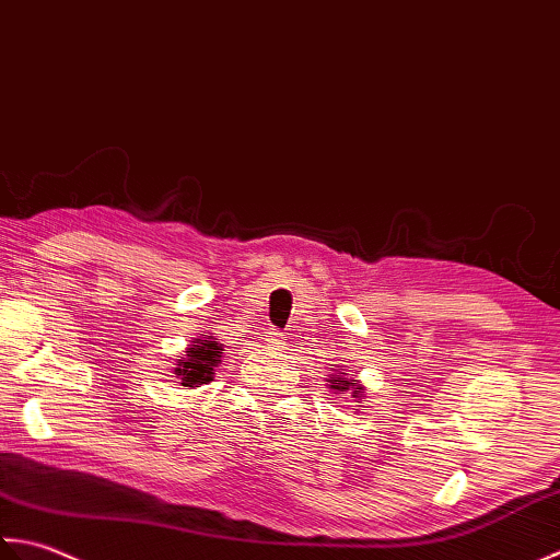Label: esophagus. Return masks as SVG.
<instances>
[{"mask_svg": "<svg viewBox=\"0 0 560 560\" xmlns=\"http://www.w3.org/2000/svg\"><path fill=\"white\" fill-rule=\"evenodd\" d=\"M266 340H268L272 348H282L284 346V334H282V330H278V328H270Z\"/></svg>", "mask_w": 560, "mask_h": 560, "instance_id": "34e87169", "label": "esophagus"}]
</instances>
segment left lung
I'll return each instance as SVG.
<instances>
[{
	"mask_svg": "<svg viewBox=\"0 0 560 560\" xmlns=\"http://www.w3.org/2000/svg\"><path fill=\"white\" fill-rule=\"evenodd\" d=\"M328 389H334V392H348L352 398H355V401L360 404V398H362V394H364V386L358 382V380H352V376H346V372H336V374H330V380H328Z\"/></svg>",
	"mask_w": 560,
	"mask_h": 560,
	"instance_id": "8db88e82",
	"label": "left lung"
}]
</instances>
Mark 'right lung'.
<instances>
[{"label": "right lung", "mask_w": 560, "mask_h": 560, "mask_svg": "<svg viewBox=\"0 0 560 560\" xmlns=\"http://www.w3.org/2000/svg\"><path fill=\"white\" fill-rule=\"evenodd\" d=\"M196 346L186 350V358L178 360V368L174 370L180 380V386H198L208 384L214 376V368L222 362V346L217 343V338H196Z\"/></svg>", "instance_id": "1"}]
</instances>
